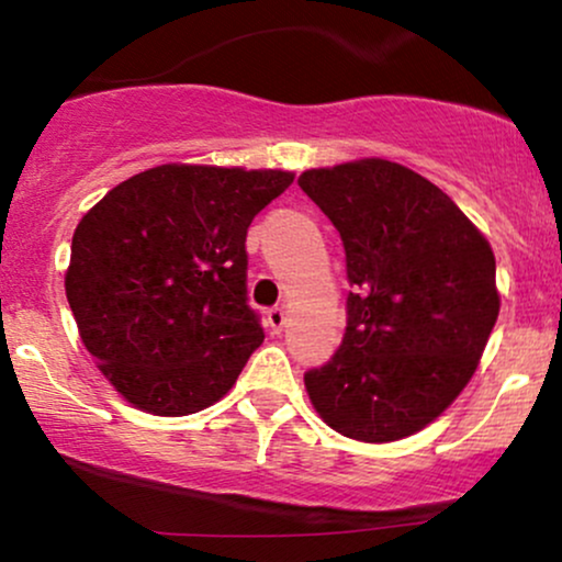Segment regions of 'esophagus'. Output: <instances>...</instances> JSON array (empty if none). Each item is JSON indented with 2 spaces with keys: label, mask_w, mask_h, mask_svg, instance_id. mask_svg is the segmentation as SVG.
<instances>
[{
  "label": "esophagus",
  "mask_w": 562,
  "mask_h": 562,
  "mask_svg": "<svg viewBox=\"0 0 562 562\" xmlns=\"http://www.w3.org/2000/svg\"><path fill=\"white\" fill-rule=\"evenodd\" d=\"M266 323H268V328L273 330V334H281L283 325H286V310H283V307H273V310H268Z\"/></svg>",
  "instance_id": "obj_1"
}]
</instances>
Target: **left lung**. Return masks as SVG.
<instances>
[{"instance_id": "obj_1", "label": "left lung", "mask_w": 562, "mask_h": 562, "mask_svg": "<svg viewBox=\"0 0 562 562\" xmlns=\"http://www.w3.org/2000/svg\"><path fill=\"white\" fill-rule=\"evenodd\" d=\"M300 187L338 228L346 334L304 372L328 427L362 442L408 438L472 380L501 313L490 241L440 187L385 158L310 169Z\"/></svg>"}]
</instances>
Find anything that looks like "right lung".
<instances>
[{"instance_id":"right-lung-1","label":"right lung","mask_w":562,"mask_h":562,"mask_svg":"<svg viewBox=\"0 0 562 562\" xmlns=\"http://www.w3.org/2000/svg\"><path fill=\"white\" fill-rule=\"evenodd\" d=\"M292 171L164 164L109 190L72 237L65 273L103 378L158 417L203 412L262 344L247 304V228Z\"/></svg>"}]
</instances>
